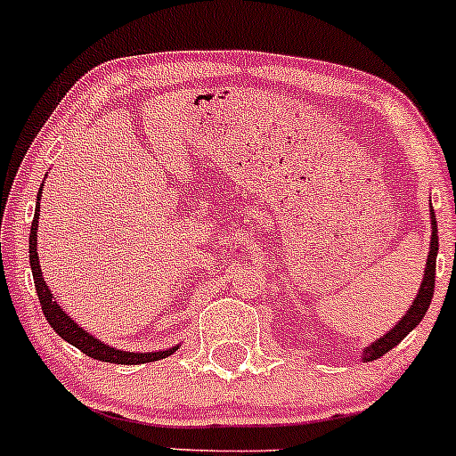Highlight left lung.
<instances>
[{
    "mask_svg": "<svg viewBox=\"0 0 456 456\" xmlns=\"http://www.w3.org/2000/svg\"><path fill=\"white\" fill-rule=\"evenodd\" d=\"M437 249H439V239H437V222H435V213L431 208V252L427 256V267H424V278L420 284V290H418L416 299H413L411 308L407 310V314L398 321L396 325L392 327L387 334H383L379 340H375L372 345H368L364 353H362V360L372 362L379 360L381 355H386L387 351H392L394 346L398 345L409 331L413 330L427 314L428 305H431L433 290H435V263H437Z\"/></svg>",
    "mask_w": 456,
    "mask_h": 456,
    "instance_id": "8db88e82",
    "label": "left lung"
}]
</instances>
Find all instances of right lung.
<instances>
[{"mask_svg": "<svg viewBox=\"0 0 456 456\" xmlns=\"http://www.w3.org/2000/svg\"><path fill=\"white\" fill-rule=\"evenodd\" d=\"M40 193H43V189H38V202H36L32 230H29V265H32L34 286L40 299V308H43L45 319H47L49 325L53 327L55 334H58L60 338H64L69 345H73L79 351H84L88 357H94V360H101V362H110V364H146V362H157V360H163V357L172 355V353L176 351V346H172V349H166V351H155V353H133V351H120L116 349V346L105 345V342L94 338V336L88 334L86 330H81V327L62 310V305L53 299V295H51L49 286L43 278V271H40L38 252H36V245H38L36 243V237H38L36 230H38Z\"/></svg>", "mask_w": 456, "mask_h": 456, "instance_id": "obj_1", "label": "right lung"}]
</instances>
